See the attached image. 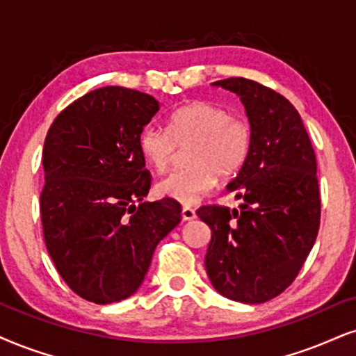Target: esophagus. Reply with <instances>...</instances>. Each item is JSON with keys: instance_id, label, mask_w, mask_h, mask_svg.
<instances>
[{"instance_id": "1", "label": "esophagus", "mask_w": 356, "mask_h": 356, "mask_svg": "<svg viewBox=\"0 0 356 356\" xmlns=\"http://www.w3.org/2000/svg\"><path fill=\"white\" fill-rule=\"evenodd\" d=\"M181 218H183V221H191V219H195V218H196L195 209L188 208V206H185V208L181 209Z\"/></svg>"}]
</instances>
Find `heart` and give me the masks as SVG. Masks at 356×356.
Here are the masks:
<instances>
[{"mask_svg": "<svg viewBox=\"0 0 356 356\" xmlns=\"http://www.w3.org/2000/svg\"><path fill=\"white\" fill-rule=\"evenodd\" d=\"M170 131L145 127L138 147L148 165L165 171L173 163L178 147L188 150V168L175 171L156 183V193L178 203L193 204L216 185V177L229 178L241 170L251 152V125L231 115L221 105L195 100L170 117Z\"/></svg>", "mask_w": 356, "mask_h": 356, "instance_id": "b5f03b06", "label": "heart"}]
</instances>
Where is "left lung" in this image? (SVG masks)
I'll list each match as a JSON object with an SVG mask.
<instances>
[{
  "label": "left lung",
  "instance_id": "8db88e82",
  "mask_svg": "<svg viewBox=\"0 0 356 356\" xmlns=\"http://www.w3.org/2000/svg\"><path fill=\"white\" fill-rule=\"evenodd\" d=\"M213 86L241 99L252 143L226 186L243 200L239 209L201 206L196 211L211 229L206 272L221 296L262 304L293 282L317 239V161L299 112L284 95L244 77Z\"/></svg>",
  "mask_w": 356,
  "mask_h": 356
}]
</instances>
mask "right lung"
<instances>
[{"label":"right lung","instance_id":"1","mask_svg":"<svg viewBox=\"0 0 356 356\" xmlns=\"http://www.w3.org/2000/svg\"><path fill=\"white\" fill-rule=\"evenodd\" d=\"M158 111L143 92L100 87L67 105L44 140V243L65 284L94 304L134 296L181 221L178 201H143L152 179L138 138Z\"/></svg>","mask_w":356,"mask_h":356}]
</instances>
